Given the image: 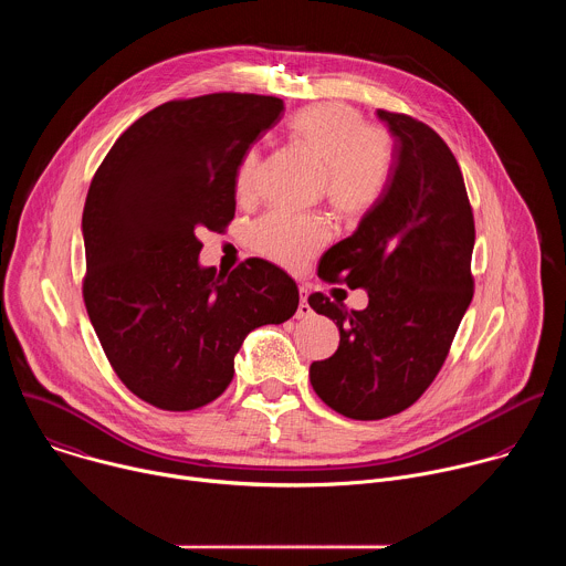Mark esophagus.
Instances as JSON below:
<instances>
[{
    "instance_id": "1",
    "label": "esophagus",
    "mask_w": 566,
    "mask_h": 566,
    "mask_svg": "<svg viewBox=\"0 0 566 566\" xmlns=\"http://www.w3.org/2000/svg\"><path fill=\"white\" fill-rule=\"evenodd\" d=\"M311 313H313V308L308 306V291H306V286H300V304H297L295 317L304 319V317H311Z\"/></svg>"
}]
</instances>
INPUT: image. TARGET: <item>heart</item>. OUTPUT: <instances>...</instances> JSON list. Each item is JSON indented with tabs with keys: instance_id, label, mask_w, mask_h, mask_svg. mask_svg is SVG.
Returning <instances> with one entry per match:
<instances>
[{
	"instance_id": "obj_1",
	"label": "heart",
	"mask_w": 566,
	"mask_h": 566,
	"mask_svg": "<svg viewBox=\"0 0 566 566\" xmlns=\"http://www.w3.org/2000/svg\"><path fill=\"white\" fill-rule=\"evenodd\" d=\"M291 140L322 168V195L340 217H360L382 197L391 175V140L349 105L319 103L300 109L289 123ZM260 154L251 149L237 170V195L251 199ZM327 239L317 217L271 212L253 228V249L289 269L304 264Z\"/></svg>"
}]
</instances>
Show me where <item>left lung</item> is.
Segmentation results:
<instances>
[{
  "label": "left lung",
  "instance_id": "1",
  "mask_svg": "<svg viewBox=\"0 0 566 566\" xmlns=\"http://www.w3.org/2000/svg\"><path fill=\"white\" fill-rule=\"evenodd\" d=\"M394 138L391 175L352 237L319 260L317 275L365 289L369 304L308 295L340 345L308 369L315 394L356 421L410 408L439 374L472 300L474 219L459 164L426 123L378 109Z\"/></svg>",
  "mask_w": 566,
  "mask_h": 566
}]
</instances>
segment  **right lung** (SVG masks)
Here are the masks:
<instances>
[{"mask_svg":"<svg viewBox=\"0 0 566 566\" xmlns=\"http://www.w3.org/2000/svg\"><path fill=\"white\" fill-rule=\"evenodd\" d=\"M284 103L258 94L170 101L114 143L87 192L83 297L125 387L188 412L223 394L244 338L297 311L295 282L253 258L230 275L199 264V232L234 217L237 170Z\"/></svg>","mask_w":566,"mask_h":566,"instance_id":"obj_1","label":"right lung"}]
</instances>
